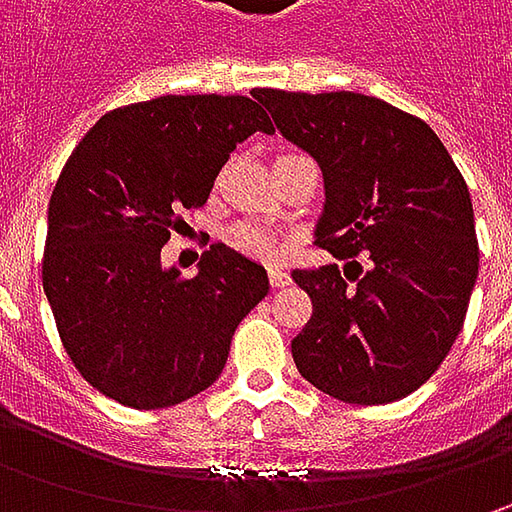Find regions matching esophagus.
<instances>
[{"mask_svg": "<svg viewBox=\"0 0 512 512\" xmlns=\"http://www.w3.org/2000/svg\"><path fill=\"white\" fill-rule=\"evenodd\" d=\"M267 279H270V285L273 287L290 285V273H287V270H282V267H270V270H267Z\"/></svg>", "mask_w": 512, "mask_h": 512, "instance_id": "obj_1", "label": "esophagus"}]
</instances>
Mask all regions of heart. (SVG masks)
Wrapping results in <instances>:
<instances>
[{
	"label": "heart",
	"instance_id": "obj_1",
	"mask_svg": "<svg viewBox=\"0 0 512 512\" xmlns=\"http://www.w3.org/2000/svg\"><path fill=\"white\" fill-rule=\"evenodd\" d=\"M227 245L239 253H245L250 259H259V262H276L282 253H285L287 239L267 230L262 225H253V222H239L227 230Z\"/></svg>",
	"mask_w": 512,
	"mask_h": 512
}]
</instances>
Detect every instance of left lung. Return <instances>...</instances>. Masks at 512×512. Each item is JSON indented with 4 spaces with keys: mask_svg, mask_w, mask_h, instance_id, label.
<instances>
[{
    "mask_svg": "<svg viewBox=\"0 0 512 512\" xmlns=\"http://www.w3.org/2000/svg\"><path fill=\"white\" fill-rule=\"evenodd\" d=\"M276 128L325 176L316 242L344 265L299 267L313 316L290 342L299 373L347 404H387L444 362L479 276L464 176L419 116L350 90L256 88ZM365 253L368 267L355 262Z\"/></svg>",
    "mask_w": 512,
    "mask_h": 512,
    "instance_id": "8db88e82",
    "label": "left lung"
}]
</instances>
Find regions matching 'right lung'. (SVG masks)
I'll return each mask as SVG.
<instances>
[{"mask_svg":"<svg viewBox=\"0 0 512 512\" xmlns=\"http://www.w3.org/2000/svg\"><path fill=\"white\" fill-rule=\"evenodd\" d=\"M273 133L247 96H159L105 113L76 145L48 205L42 287L73 367L108 399L159 410L207 390L267 270L225 245L185 279L162 267L182 210L202 207L230 153Z\"/></svg>","mask_w":512,"mask_h":512,"instance_id":"1","label":"right lung"}]
</instances>
